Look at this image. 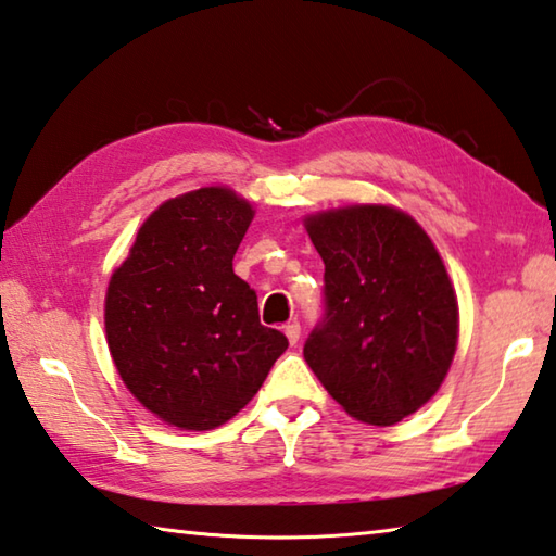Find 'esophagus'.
<instances>
[{
	"label": "esophagus",
	"mask_w": 556,
	"mask_h": 556,
	"mask_svg": "<svg viewBox=\"0 0 556 556\" xmlns=\"http://www.w3.org/2000/svg\"><path fill=\"white\" fill-rule=\"evenodd\" d=\"M283 332H286L290 344H298V339H300V323H288V325L283 327Z\"/></svg>",
	"instance_id": "34e87169"
}]
</instances>
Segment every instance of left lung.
Returning a JSON list of instances; mask_svg holds the SVG:
<instances>
[{"mask_svg":"<svg viewBox=\"0 0 556 556\" xmlns=\"http://www.w3.org/2000/svg\"><path fill=\"white\" fill-rule=\"evenodd\" d=\"M325 261L323 317L305 362L362 422L393 425L422 407L450 371L459 313L434 243L381 204L307 219Z\"/></svg>","mask_w":556,"mask_h":556,"instance_id":"left-lung-1","label":"left lung"}]
</instances>
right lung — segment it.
Returning a JSON list of instances; mask_svg holds the SVG:
<instances>
[{
    "mask_svg": "<svg viewBox=\"0 0 556 556\" xmlns=\"http://www.w3.org/2000/svg\"><path fill=\"white\" fill-rule=\"evenodd\" d=\"M253 210L227 188L163 202L106 290V344L136 401L182 430L231 420L288 349L231 268Z\"/></svg>",
    "mask_w": 556,
    "mask_h": 556,
    "instance_id": "1",
    "label": "right lung"
}]
</instances>
